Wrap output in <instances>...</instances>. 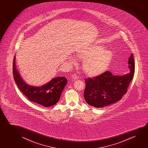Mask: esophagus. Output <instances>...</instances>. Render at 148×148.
Wrapping results in <instances>:
<instances>
[{"instance_id": "1", "label": "esophagus", "mask_w": 148, "mask_h": 148, "mask_svg": "<svg viewBox=\"0 0 148 148\" xmlns=\"http://www.w3.org/2000/svg\"><path fill=\"white\" fill-rule=\"evenodd\" d=\"M72 78H73L74 80H76V79H78L79 78V76L76 74H74L72 76Z\"/></svg>"}]
</instances>
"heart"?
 Here are the masks:
<instances>
[{
    "instance_id": "obj_1",
    "label": "heart",
    "mask_w": 148,
    "mask_h": 148,
    "mask_svg": "<svg viewBox=\"0 0 148 148\" xmlns=\"http://www.w3.org/2000/svg\"><path fill=\"white\" fill-rule=\"evenodd\" d=\"M80 59L84 60L83 69L86 74L95 76L103 73L107 69L112 59V53L101 45H93L77 53ZM72 61L74 62L73 58Z\"/></svg>"
}]
</instances>
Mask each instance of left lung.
Instances as JSON below:
<instances>
[{"label": "left lung", "instance_id": "8db88e82", "mask_svg": "<svg viewBox=\"0 0 148 148\" xmlns=\"http://www.w3.org/2000/svg\"><path fill=\"white\" fill-rule=\"evenodd\" d=\"M128 60L130 71L126 74L113 75L110 71H106L97 77L85 79L84 97L88 105L100 108L115 103L121 99L127 92L134 73L135 64L132 53Z\"/></svg>", "mask_w": 148, "mask_h": 148}]
</instances>
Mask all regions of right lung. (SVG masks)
<instances>
[{"label":"right lung","instance_id":"1","mask_svg":"<svg viewBox=\"0 0 148 148\" xmlns=\"http://www.w3.org/2000/svg\"><path fill=\"white\" fill-rule=\"evenodd\" d=\"M13 75L15 82L21 92L29 100L49 107L59 101L61 93L67 83L64 77L54 78L48 83L41 86H33L27 84L21 77L16 66V56L13 61Z\"/></svg>","mask_w":148,"mask_h":148}]
</instances>
